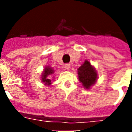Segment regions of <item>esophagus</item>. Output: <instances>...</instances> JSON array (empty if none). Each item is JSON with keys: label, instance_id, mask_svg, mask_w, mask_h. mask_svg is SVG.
Returning <instances> with one entry per match:
<instances>
[{"label": "esophagus", "instance_id": "1", "mask_svg": "<svg viewBox=\"0 0 132 132\" xmlns=\"http://www.w3.org/2000/svg\"><path fill=\"white\" fill-rule=\"evenodd\" d=\"M64 68H65V69H67V70H69V69L70 68V64H66L64 65Z\"/></svg>", "mask_w": 132, "mask_h": 132}]
</instances>
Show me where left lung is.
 <instances>
[{"label":"left lung","mask_w":132,"mask_h":132,"mask_svg":"<svg viewBox=\"0 0 132 132\" xmlns=\"http://www.w3.org/2000/svg\"><path fill=\"white\" fill-rule=\"evenodd\" d=\"M79 81L86 89H89L97 80V73L90 62L85 60L84 63L78 69Z\"/></svg>","instance_id":"8db88e82"}]
</instances>
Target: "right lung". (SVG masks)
Wrapping results in <instances>:
<instances>
[{
  "label": "right lung",
  "mask_w": 132,
  "mask_h": 132,
  "mask_svg": "<svg viewBox=\"0 0 132 132\" xmlns=\"http://www.w3.org/2000/svg\"><path fill=\"white\" fill-rule=\"evenodd\" d=\"M54 73V70L51 68H50L49 66L48 67H46L45 68V70L44 72L43 73V75H42V81L43 82L45 83V84L46 85H50L51 84V80L50 79V77L49 76L50 75H52V74Z\"/></svg>",
  "instance_id": "right-lung-1"
}]
</instances>
